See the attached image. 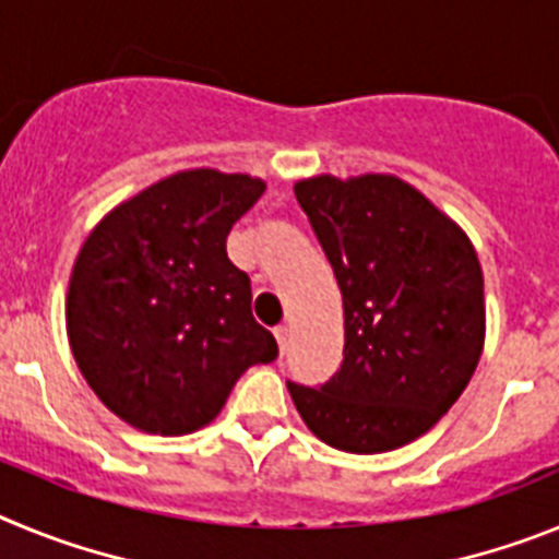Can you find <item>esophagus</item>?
<instances>
[{"instance_id":"obj_1","label":"esophagus","mask_w":559,"mask_h":559,"mask_svg":"<svg viewBox=\"0 0 559 559\" xmlns=\"http://www.w3.org/2000/svg\"><path fill=\"white\" fill-rule=\"evenodd\" d=\"M274 338H276V344H280V355H285V349H288L290 330L285 328V324H280V328H274Z\"/></svg>"}]
</instances>
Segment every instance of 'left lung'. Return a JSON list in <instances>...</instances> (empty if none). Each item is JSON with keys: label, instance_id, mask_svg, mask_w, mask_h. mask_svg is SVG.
<instances>
[{"label": "left lung", "instance_id": "left-lung-1", "mask_svg": "<svg viewBox=\"0 0 559 559\" xmlns=\"http://www.w3.org/2000/svg\"><path fill=\"white\" fill-rule=\"evenodd\" d=\"M294 192L344 302V358L319 386L288 380L296 412L338 451L408 445L448 414L481 358L476 251L394 176H319Z\"/></svg>", "mask_w": 559, "mask_h": 559}]
</instances>
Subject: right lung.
Listing matches in <instances>:
<instances>
[{
	"label": "right lung",
	"mask_w": 559,
	"mask_h": 559,
	"mask_svg": "<svg viewBox=\"0 0 559 559\" xmlns=\"http://www.w3.org/2000/svg\"><path fill=\"white\" fill-rule=\"evenodd\" d=\"M263 192L240 173H176L86 237L69 280V344L88 386L133 428L199 431L246 369L276 358L251 316L249 274L226 257V235Z\"/></svg>",
	"instance_id": "add662e5"
}]
</instances>
